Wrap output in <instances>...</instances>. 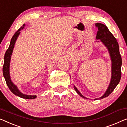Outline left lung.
I'll return each mask as SVG.
<instances>
[{
  "instance_id": "left-lung-1",
  "label": "left lung",
  "mask_w": 127,
  "mask_h": 127,
  "mask_svg": "<svg viewBox=\"0 0 127 127\" xmlns=\"http://www.w3.org/2000/svg\"><path fill=\"white\" fill-rule=\"evenodd\" d=\"M95 26L98 28V31L96 34V39H100V41L104 44L105 46L108 50L109 55L111 56L112 61V76H111V82L105 94L101 97L94 100L101 99L108 96L112 93L114 89L116 88L117 85L120 82L122 72H121V67H122V61L118 41L114 37L112 33L109 31L108 28L104 24L101 23H96ZM98 42L99 41H96ZM74 89L76 92L80 95L81 97L85 99H87L84 96H83L80 92L79 91L77 88L74 86Z\"/></svg>"
}]
</instances>
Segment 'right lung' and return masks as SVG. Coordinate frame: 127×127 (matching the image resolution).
Instances as JSON below:
<instances>
[{
	"instance_id": "obj_1",
	"label": "right lung",
	"mask_w": 127,
	"mask_h": 127,
	"mask_svg": "<svg viewBox=\"0 0 127 127\" xmlns=\"http://www.w3.org/2000/svg\"><path fill=\"white\" fill-rule=\"evenodd\" d=\"M24 26H25V24H23V27H22L19 28L16 32L15 33L14 35L13 36L12 39L11 40L10 44H9L8 48L5 52L4 58V64L3 67V73L4 77L5 82H6V84L9 88V90L13 94L15 95L19 96V97L23 98V99H33L36 97V95H25L22 93L19 90H18V87H17L16 85H15L13 82L11 80L10 75H9V64H10V60H11V57L12 55L13 49L14 48V45L16 42L18 37L20 33V30L23 29Z\"/></svg>"
}]
</instances>
